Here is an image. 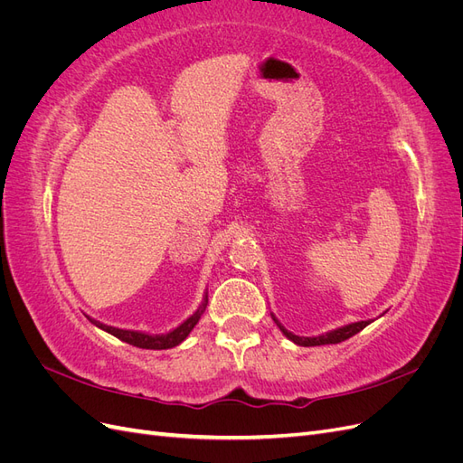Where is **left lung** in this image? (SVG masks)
<instances>
[{
    "label": "left lung",
    "mask_w": 463,
    "mask_h": 463,
    "mask_svg": "<svg viewBox=\"0 0 463 463\" xmlns=\"http://www.w3.org/2000/svg\"><path fill=\"white\" fill-rule=\"evenodd\" d=\"M272 320L276 322L278 328L284 332L286 338H289L293 344L303 345V347H311V345H326V344H340V342H344V340H347V338H352V335H355L357 332H361L363 328H365L367 325H371V322H373V320L352 322V325L342 326V328H335V330L326 332V334H322V335H317V338H305V335H296V334H291L289 330H286L282 325H279V320H278L274 315H272Z\"/></svg>",
    "instance_id": "8db88e82"
}]
</instances>
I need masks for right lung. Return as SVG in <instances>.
<instances>
[{
    "instance_id": "right-lung-1",
    "label": "right lung",
    "mask_w": 463,
    "mask_h": 463,
    "mask_svg": "<svg viewBox=\"0 0 463 463\" xmlns=\"http://www.w3.org/2000/svg\"><path fill=\"white\" fill-rule=\"evenodd\" d=\"M206 303H208V296H204V301L203 305L197 309V313H193L184 325H179L177 328H174L172 332L167 334H145V332H135V330H123V328H114V326H108V325H102V322H98L94 318L89 317V320L92 322V325H96L98 328L106 330L108 334L116 335V338H119L121 342H128L131 345H137V347H143V349H170V347H175L179 345L181 342H184L189 332L194 328V325H197L199 318L203 317L204 309H206Z\"/></svg>"
}]
</instances>
